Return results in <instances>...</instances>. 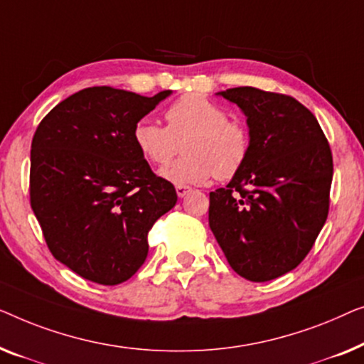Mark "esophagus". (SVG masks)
<instances>
[{"instance_id": "1", "label": "esophagus", "mask_w": 364, "mask_h": 364, "mask_svg": "<svg viewBox=\"0 0 364 364\" xmlns=\"http://www.w3.org/2000/svg\"><path fill=\"white\" fill-rule=\"evenodd\" d=\"M189 191H191V188H189V186H176V194H178V196H180V198L186 196V194H188Z\"/></svg>"}]
</instances>
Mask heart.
Listing matches in <instances>:
<instances>
[{"instance_id":"heart-1","label":"heart","mask_w":364,"mask_h":364,"mask_svg":"<svg viewBox=\"0 0 364 364\" xmlns=\"http://www.w3.org/2000/svg\"><path fill=\"white\" fill-rule=\"evenodd\" d=\"M166 127L141 119L133 129V141L141 156L165 166L176 153H186L161 171L165 180L188 186L216 176L231 180L242 170L250 153V135L237 120L204 95L186 94L165 110Z\"/></svg>"}]
</instances>
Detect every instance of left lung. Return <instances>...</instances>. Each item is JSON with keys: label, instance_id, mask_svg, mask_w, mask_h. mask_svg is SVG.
<instances>
[{"label": "left lung", "instance_id": "1", "mask_svg": "<svg viewBox=\"0 0 364 364\" xmlns=\"http://www.w3.org/2000/svg\"><path fill=\"white\" fill-rule=\"evenodd\" d=\"M247 117L250 153L226 188L209 193V228L250 282L294 270L328 218L333 156L315 115L294 97L255 87L219 92Z\"/></svg>", "mask_w": 364, "mask_h": 364}]
</instances>
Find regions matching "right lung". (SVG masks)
<instances>
[{
  "mask_svg": "<svg viewBox=\"0 0 364 364\" xmlns=\"http://www.w3.org/2000/svg\"><path fill=\"white\" fill-rule=\"evenodd\" d=\"M171 90L143 97L89 87L41 120L31 143L29 198L59 262L100 285L129 280L148 255V232L178 201L133 141L136 122Z\"/></svg>",
  "mask_w": 364,
  "mask_h": 364,
  "instance_id": "add662e5",
  "label": "right lung"
}]
</instances>
